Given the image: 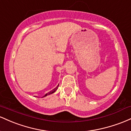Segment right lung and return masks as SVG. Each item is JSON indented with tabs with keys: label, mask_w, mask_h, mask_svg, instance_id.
I'll use <instances>...</instances> for the list:
<instances>
[{
	"label": "right lung",
	"mask_w": 131,
	"mask_h": 131,
	"mask_svg": "<svg viewBox=\"0 0 131 131\" xmlns=\"http://www.w3.org/2000/svg\"><path fill=\"white\" fill-rule=\"evenodd\" d=\"M58 86H59V85H58V86H56V88H55V89H54V90H51V92H48V93H46V95H45V96H43V97H45V96H47V95H51V94L53 93H54V92H56V90H57V89H58Z\"/></svg>",
	"instance_id": "right-lung-1"
}]
</instances>
